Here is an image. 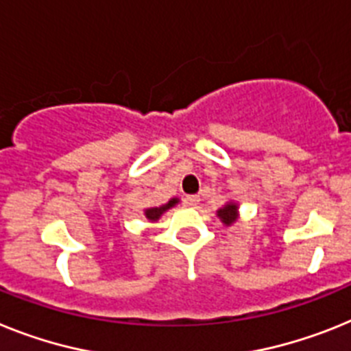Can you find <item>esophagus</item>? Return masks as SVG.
Listing matches in <instances>:
<instances>
[{
    "instance_id": "1",
    "label": "esophagus",
    "mask_w": 351,
    "mask_h": 351,
    "mask_svg": "<svg viewBox=\"0 0 351 351\" xmlns=\"http://www.w3.org/2000/svg\"><path fill=\"white\" fill-rule=\"evenodd\" d=\"M184 203L185 205H189V207H196L199 203V196H185Z\"/></svg>"
}]
</instances>
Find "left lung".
<instances>
[{
    "mask_svg": "<svg viewBox=\"0 0 351 351\" xmlns=\"http://www.w3.org/2000/svg\"><path fill=\"white\" fill-rule=\"evenodd\" d=\"M217 216H219V219L223 221L226 226L234 225L235 221H237V217H239V205L235 202H228L225 207L217 210Z\"/></svg>",
    "mask_w": 351,
    "mask_h": 351,
    "instance_id": "left-lung-1",
    "label": "left lung"
}]
</instances>
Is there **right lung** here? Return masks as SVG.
Segmentation results:
<instances>
[{
    "mask_svg": "<svg viewBox=\"0 0 351 351\" xmlns=\"http://www.w3.org/2000/svg\"><path fill=\"white\" fill-rule=\"evenodd\" d=\"M176 203H178V198H173L169 199V202L166 203V205H160V207H152V208H146L144 210V216H146V219L149 221H158V217L164 214L166 210H169L171 207H175Z\"/></svg>",
    "mask_w": 351,
    "mask_h": 351,
    "instance_id": "right-lung-1",
    "label": "right lung"
}]
</instances>
